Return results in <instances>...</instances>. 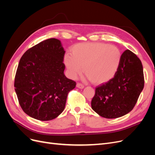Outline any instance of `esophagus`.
<instances>
[{"label": "esophagus", "instance_id": "1", "mask_svg": "<svg viewBox=\"0 0 155 155\" xmlns=\"http://www.w3.org/2000/svg\"><path fill=\"white\" fill-rule=\"evenodd\" d=\"M76 87L79 88H81V89H83V88H84V87H84V85H82V84H81V83H78L76 85Z\"/></svg>", "mask_w": 155, "mask_h": 155}]
</instances>
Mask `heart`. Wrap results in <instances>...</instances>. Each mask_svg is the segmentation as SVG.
I'll list each match as a JSON object with an SVG mask.
<instances>
[{"mask_svg":"<svg viewBox=\"0 0 155 155\" xmlns=\"http://www.w3.org/2000/svg\"><path fill=\"white\" fill-rule=\"evenodd\" d=\"M71 54H66L64 63L69 76L76 78L83 72L91 81L101 84L109 81L118 70L121 53L114 45L102 43H79L71 48Z\"/></svg>","mask_w":155,"mask_h":155,"instance_id":"1","label":"heart"}]
</instances>
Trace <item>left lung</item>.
I'll use <instances>...</instances> for the list:
<instances>
[{
    "label": "left lung",
    "mask_w": 155,
    "mask_h": 155,
    "mask_svg": "<svg viewBox=\"0 0 155 155\" xmlns=\"http://www.w3.org/2000/svg\"><path fill=\"white\" fill-rule=\"evenodd\" d=\"M143 87L141 61L132 51L126 50L121 55L114 78L96 87L91 101L92 109L105 118L123 116L133 110Z\"/></svg>",
    "instance_id": "8db88e82"
}]
</instances>
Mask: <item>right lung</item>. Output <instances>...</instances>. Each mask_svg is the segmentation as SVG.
<instances>
[{
    "label": "right lung",
    "instance_id": "right-lung-1",
    "mask_svg": "<svg viewBox=\"0 0 155 155\" xmlns=\"http://www.w3.org/2000/svg\"><path fill=\"white\" fill-rule=\"evenodd\" d=\"M65 51L61 41L41 42L23 54L15 78V91L26 114L41 121L51 120L64 110L75 81L64 74Z\"/></svg>",
    "mask_w": 155,
    "mask_h": 155
}]
</instances>
